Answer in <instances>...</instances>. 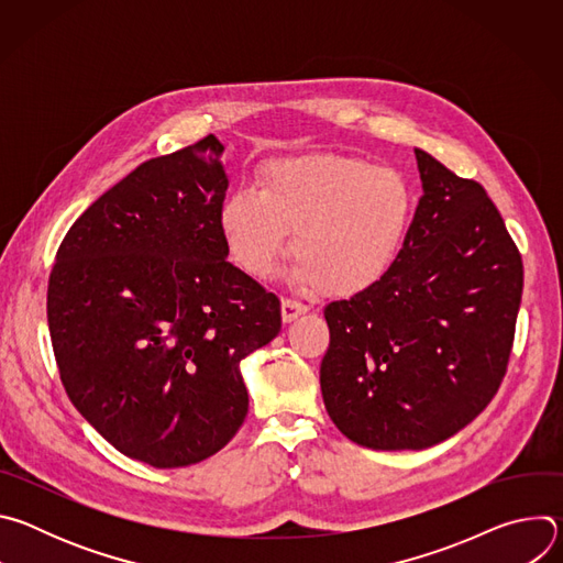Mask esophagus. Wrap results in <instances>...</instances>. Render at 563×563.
<instances>
[{
  "instance_id": "1",
  "label": "esophagus",
  "mask_w": 563,
  "mask_h": 563,
  "mask_svg": "<svg viewBox=\"0 0 563 563\" xmlns=\"http://www.w3.org/2000/svg\"><path fill=\"white\" fill-rule=\"evenodd\" d=\"M305 311H307V305H302L294 298H283V320H285V323H291V320H296Z\"/></svg>"
}]
</instances>
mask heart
<instances>
[{"mask_svg":"<svg viewBox=\"0 0 563 563\" xmlns=\"http://www.w3.org/2000/svg\"><path fill=\"white\" fill-rule=\"evenodd\" d=\"M415 196L394 169L367 159L309 153L272 163L261 189L238 191L220 209L233 261L250 276H269L287 252L291 280L330 296H356L394 267L412 222Z\"/></svg>","mask_w":563,"mask_h":563,"instance_id":"b5f03b06","label":"heart"}]
</instances>
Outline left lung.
I'll use <instances>...</instances> for the list:
<instances>
[{"label":"left lung","mask_w":563,"mask_h":563,"mask_svg":"<svg viewBox=\"0 0 563 563\" xmlns=\"http://www.w3.org/2000/svg\"><path fill=\"white\" fill-rule=\"evenodd\" d=\"M415 153L423 196L394 267L325 307V408L372 450L437 445L486 410L523 291L521 254L486 189Z\"/></svg>","instance_id":"1"}]
</instances>
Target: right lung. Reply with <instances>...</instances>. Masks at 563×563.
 <instances>
[{"mask_svg": "<svg viewBox=\"0 0 563 563\" xmlns=\"http://www.w3.org/2000/svg\"><path fill=\"white\" fill-rule=\"evenodd\" d=\"M222 151L207 135L146 159L73 222L48 278L70 404L153 467L233 439L250 408L240 361L280 332V300L227 263Z\"/></svg>", "mask_w": 563, "mask_h": 563, "instance_id": "right-lung-1", "label": "right lung"}]
</instances>
